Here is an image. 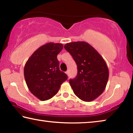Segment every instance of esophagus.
Instances as JSON below:
<instances>
[{"label":"esophagus","mask_w":133,"mask_h":133,"mask_svg":"<svg viewBox=\"0 0 133 133\" xmlns=\"http://www.w3.org/2000/svg\"><path fill=\"white\" fill-rule=\"evenodd\" d=\"M66 74L67 75V76L69 77V71H67L66 72Z\"/></svg>","instance_id":"34e87169"}]
</instances>
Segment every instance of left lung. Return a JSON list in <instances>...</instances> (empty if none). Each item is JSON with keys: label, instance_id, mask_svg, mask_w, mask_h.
<instances>
[{"label": "left lung", "instance_id": "1", "mask_svg": "<svg viewBox=\"0 0 133 133\" xmlns=\"http://www.w3.org/2000/svg\"><path fill=\"white\" fill-rule=\"evenodd\" d=\"M77 66V75L70 79L74 93L84 102H91L104 91L109 72L104 58L85 42H75L64 45Z\"/></svg>", "mask_w": 133, "mask_h": 133}]
</instances>
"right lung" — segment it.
Returning <instances> with one entry per match:
<instances>
[{
    "mask_svg": "<svg viewBox=\"0 0 133 133\" xmlns=\"http://www.w3.org/2000/svg\"><path fill=\"white\" fill-rule=\"evenodd\" d=\"M63 48L62 43H48L38 48L26 62L24 76L29 90L40 100L52 98L67 76L59 70L57 56Z\"/></svg>",
    "mask_w": 133,
    "mask_h": 133,
    "instance_id": "1",
    "label": "right lung"
}]
</instances>
